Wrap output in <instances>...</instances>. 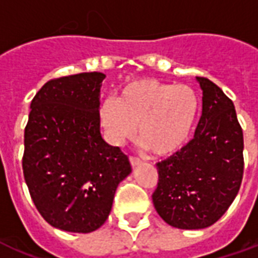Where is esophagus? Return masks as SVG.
<instances>
[{
  "instance_id": "34e87169",
  "label": "esophagus",
  "mask_w": 258,
  "mask_h": 258,
  "mask_svg": "<svg viewBox=\"0 0 258 258\" xmlns=\"http://www.w3.org/2000/svg\"><path fill=\"white\" fill-rule=\"evenodd\" d=\"M130 162H131L133 166H138V165L142 164V161L139 160V158H137V157H130Z\"/></svg>"
}]
</instances>
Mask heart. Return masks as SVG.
<instances>
[{
	"label": "heart",
	"mask_w": 258,
	"mask_h": 258,
	"mask_svg": "<svg viewBox=\"0 0 258 258\" xmlns=\"http://www.w3.org/2000/svg\"><path fill=\"white\" fill-rule=\"evenodd\" d=\"M199 100L192 88L157 80H139L104 104L103 123L112 141L124 142L137 133L154 154H170L184 145L194 127Z\"/></svg>",
	"instance_id": "1"
}]
</instances>
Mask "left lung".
<instances>
[{"label":"left lung","instance_id":"left-lung-1","mask_svg":"<svg viewBox=\"0 0 258 258\" xmlns=\"http://www.w3.org/2000/svg\"><path fill=\"white\" fill-rule=\"evenodd\" d=\"M203 111L194 139L157 164L153 203L168 225L206 229L221 218L238 194L243 174V134L235 108L214 82L196 77Z\"/></svg>","mask_w":258,"mask_h":258}]
</instances>
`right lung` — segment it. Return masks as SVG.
Segmentation results:
<instances>
[{"label": "right lung", "instance_id": "right-lung-1", "mask_svg": "<svg viewBox=\"0 0 258 258\" xmlns=\"http://www.w3.org/2000/svg\"><path fill=\"white\" fill-rule=\"evenodd\" d=\"M103 73L51 80L31 103L23 172L37 211L70 233L100 229L117 185L131 173L128 157L100 133Z\"/></svg>", "mask_w": 258, "mask_h": 258}]
</instances>
